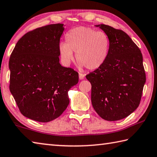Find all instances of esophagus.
I'll return each mask as SVG.
<instances>
[{"label":"esophagus","mask_w":157,"mask_h":157,"mask_svg":"<svg viewBox=\"0 0 157 157\" xmlns=\"http://www.w3.org/2000/svg\"><path fill=\"white\" fill-rule=\"evenodd\" d=\"M84 77H85L84 74H83V73H79V79H83L84 78Z\"/></svg>","instance_id":"obj_1"}]
</instances>
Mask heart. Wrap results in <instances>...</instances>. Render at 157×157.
<instances>
[{"mask_svg":"<svg viewBox=\"0 0 157 157\" xmlns=\"http://www.w3.org/2000/svg\"><path fill=\"white\" fill-rule=\"evenodd\" d=\"M65 39L66 43L60 42L59 44L60 57L65 64H69L73 60V52H75L79 66L86 67L88 69L99 68L105 61L110 41L104 32L79 26L69 30Z\"/></svg>","mask_w":157,"mask_h":157,"instance_id":"b5f03b06","label":"heart"}]
</instances>
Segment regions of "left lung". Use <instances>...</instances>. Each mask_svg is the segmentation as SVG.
I'll return each instance as SVG.
<instances>
[{
  "label": "left lung",
  "mask_w": 157,
  "mask_h": 157,
  "mask_svg": "<svg viewBox=\"0 0 157 157\" xmlns=\"http://www.w3.org/2000/svg\"><path fill=\"white\" fill-rule=\"evenodd\" d=\"M95 26L107 34L110 46L104 63L86 76L92 85V105L101 118L119 121L140 105L146 82L143 56L124 31L105 24Z\"/></svg>",
  "instance_id": "8db88e82"
}]
</instances>
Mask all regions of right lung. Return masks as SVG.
I'll return each instance as SVG.
<instances>
[{"instance_id":"obj_1","label":"right lung","mask_w":157,"mask_h":157,"mask_svg":"<svg viewBox=\"0 0 157 157\" xmlns=\"http://www.w3.org/2000/svg\"><path fill=\"white\" fill-rule=\"evenodd\" d=\"M63 24H50L25 34L9 62L10 89L21 114L48 122L68 106V91L78 84V73L59 63Z\"/></svg>"}]
</instances>
